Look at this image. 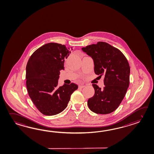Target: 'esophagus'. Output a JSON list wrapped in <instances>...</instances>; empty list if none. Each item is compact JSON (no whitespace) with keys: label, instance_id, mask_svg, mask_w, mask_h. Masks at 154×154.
Returning a JSON list of instances; mask_svg holds the SVG:
<instances>
[{"label":"esophagus","instance_id":"1","mask_svg":"<svg viewBox=\"0 0 154 154\" xmlns=\"http://www.w3.org/2000/svg\"><path fill=\"white\" fill-rule=\"evenodd\" d=\"M85 87V85H80L79 86V89H82L83 88H84Z\"/></svg>","mask_w":154,"mask_h":154}]
</instances>
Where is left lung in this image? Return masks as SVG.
Instances as JSON below:
<instances>
[{
  "instance_id": "obj_1",
  "label": "left lung",
  "mask_w": 154,
  "mask_h": 154,
  "mask_svg": "<svg viewBox=\"0 0 154 154\" xmlns=\"http://www.w3.org/2000/svg\"><path fill=\"white\" fill-rule=\"evenodd\" d=\"M82 50L93 58L96 75L104 77L102 89L93 84L95 93L88 100V106L97 114L112 113L119 106L129 85L130 66L127 58L119 49L105 42Z\"/></svg>"
}]
</instances>
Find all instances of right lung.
<instances>
[{"instance_id": "add662e5", "label": "right lung", "mask_w": 154, "mask_h": 154, "mask_svg": "<svg viewBox=\"0 0 154 154\" xmlns=\"http://www.w3.org/2000/svg\"><path fill=\"white\" fill-rule=\"evenodd\" d=\"M71 51L64 45L48 43L31 55L26 67L27 92L42 114L54 116L67 106L71 96L78 88L73 83L58 85L60 71Z\"/></svg>"}]
</instances>
